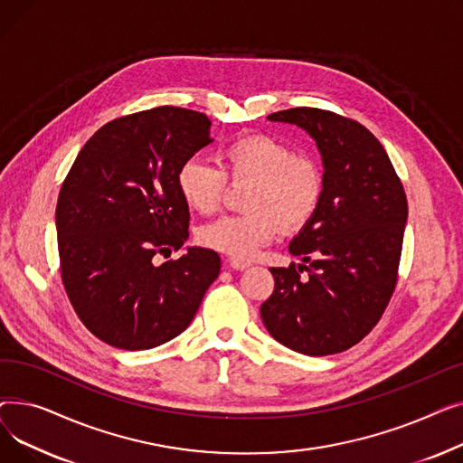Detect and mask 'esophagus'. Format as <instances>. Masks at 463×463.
Segmentation results:
<instances>
[{
    "label": "esophagus",
    "instance_id": "esophagus-1",
    "mask_svg": "<svg viewBox=\"0 0 463 463\" xmlns=\"http://www.w3.org/2000/svg\"><path fill=\"white\" fill-rule=\"evenodd\" d=\"M227 262H229L231 269H234V270H246L251 266L248 260H238V259H229Z\"/></svg>",
    "mask_w": 463,
    "mask_h": 463
}]
</instances>
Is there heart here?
Wrapping results in <instances>:
<instances>
[{
  "label": "heart",
  "mask_w": 463,
  "mask_h": 463,
  "mask_svg": "<svg viewBox=\"0 0 463 463\" xmlns=\"http://www.w3.org/2000/svg\"><path fill=\"white\" fill-rule=\"evenodd\" d=\"M217 168L199 157L185 159L176 173L182 201L199 213L222 206L227 178L251 182L248 213L225 215L199 229L197 238L208 250L248 260L279 232L302 229L317 212L325 180L319 165L298 156L293 146L270 135H248L229 142L219 154Z\"/></svg>",
  "instance_id": "heart-1"
}]
</instances>
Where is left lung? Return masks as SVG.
Segmentation results:
<instances>
[{"label":"left lung","instance_id":"1","mask_svg":"<svg viewBox=\"0 0 463 463\" xmlns=\"http://www.w3.org/2000/svg\"><path fill=\"white\" fill-rule=\"evenodd\" d=\"M295 124L325 165L321 204L288 251L302 260L270 269L276 287L260 306L274 339L307 356L347 351L379 323L398 283L407 197L383 144L358 121L298 107L269 116ZM306 269L308 276L300 279Z\"/></svg>","mask_w":463,"mask_h":463}]
</instances>
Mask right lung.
<instances>
[{
    "instance_id": "right-lung-1",
    "label": "right lung",
    "mask_w": 463,
    "mask_h": 463,
    "mask_svg": "<svg viewBox=\"0 0 463 463\" xmlns=\"http://www.w3.org/2000/svg\"><path fill=\"white\" fill-rule=\"evenodd\" d=\"M210 126L180 107L116 118L63 180L56 231L65 293L84 326L116 349H152L182 334L219 276V255L204 248L154 262L189 236L176 173L212 142Z\"/></svg>"
}]
</instances>
